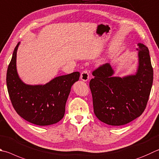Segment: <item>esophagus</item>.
<instances>
[{"label": "esophagus", "instance_id": "esophagus-1", "mask_svg": "<svg viewBox=\"0 0 159 159\" xmlns=\"http://www.w3.org/2000/svg\"><path fill=\"white\" fill-rule=\"evenodd\" d=\"M89 79V72L87 70H83L81 74H80V79L83 81H87Z\"/></svg>", "mask_w": 159, "mask_h": 159}]
</instances>
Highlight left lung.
<instances>
[{"instance_id":"obj_1","label":"left lung","mask_w":159,"mask_h":159,"mask_svg":"<svg viewBox=\"0 0 159 159\" xmlns=\"http://www.w3.org/2000/svg\"><path fill=\"white\" fill-rule=\"evenodd\" d=\"M139 65L137 73L113 77L108 63L92 71L89 81L94 112L102 122L122 126L140 117L145 111L153 83V68L148 48L138 44Z\"/></svg>"}]
</instances>
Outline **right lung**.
Returning <instances> with one entry per match:
<instances>
[{
  "mask_svg": "<svg viewBox=\"0 0 159 159\" xmlns=\"http://www.w3.org/2000/svg\"><path fill=\"white\" fill-rule=\"evenodd\" d=\"M14 48L8 66L6 83L11 104L17 114L39 126L58 122L64 117L65 105L74 83L79 80V71L60 76L44 85H29L21 81L16 71V51Z\"/></svg>",
  "mask_w": 159,
  "mask_h": 159,
  "instance_id": "1",
  "label": "right lung"
}]
</instances>
